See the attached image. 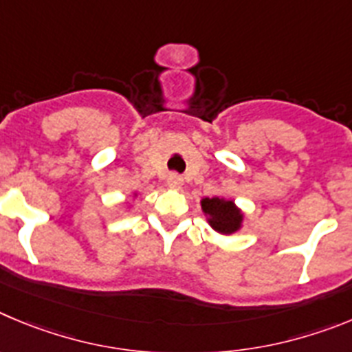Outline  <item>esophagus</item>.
<instances>
[{
  "label": "esophagus",
  "instance_id": "obj_1",
  "mask_svg": "<svg viewBox=\"0 0 352 352\" xmlns=\"http://www.w3.org/2000/svg\"><path fill=\"white\" fill-rule=\"evenodd\" d=\"M166 184H168V188L180 189L182 188V179H180L179 175H170L168 180H166Z\"/></svg>",
  "mask_w": 352,
  "mask_h": 352
}]
</instances>
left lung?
Wrapping results in <instances>:
<instances>
[{
  "mask_svg": "<svg viewBox=\"0 0 352 352\" xmlns=\"http://www.w3.org/2000/svg\"><path fill=\"white\" fill-rule=\"evenodd\" d=\"M201 210L207 215V221L215 231L223 235H231L242 228L243 214L231 199L224 198H204L201 199Z\"/></svg>",
  "mask_w": 352,
  "mask_h": 352,
  "instance_id": "8db88e82",
  "label": "left lung"
}]
</instances>
